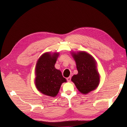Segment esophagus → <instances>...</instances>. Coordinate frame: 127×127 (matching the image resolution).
<instances>
[{
    "label": "esophagus",
    "instance_id": "obj_1",
    "mask_svg": "<svg viewBox=\"0 0 127 127\" xmlns=\"http://www.w3.org/2000/svg\"><path fill=\"white\" fill-rule=\"evenodd\" d=\"M67 81H68V82H70V80H71V77L70 76V77H69L67 78Z\"/></svg>",
    "mask_w": 127,
    "mask_h": 127
}]
</instances>
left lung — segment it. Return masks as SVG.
Listing matches in <instances>:
<instances>
[{
  "label": "left lung",
  "mask_w": 127,
  "mask_h": 127,
  "mask_svg": "<svg viewBox=\"0 0 127 127\" xmlns=\"http://www.w3.org/2000/svg\"><path fill=\"white\" fill-rule=\"evenodd\" d=\"M75 61L78 74L72 77L71 81L83 94L95 90L99 83V74L94 58L84 51L72 53Z\"/></svg>",
  "instance_id": "1"
}]
</instances>
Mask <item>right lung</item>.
Segmentation results:
<instances>
[{
	"label": "right lung",
	"mask_w": 127,
	"mask_h": 127,
	"mask_svg": "<svg viewBox=\"0 0 127 127\" xmlns=\"http://www.w3.org/2000/svg\"><path fill=\"white\" fill-rule=\"evenodd\" d=\"M59 55L58 52L45 53L39 58L36 65L35 84L37 89L51 97L56 96L61 84L67 82L61 72L55 67Z\"/></svg>",
	"instance_id": "1"
}]
</instances>
